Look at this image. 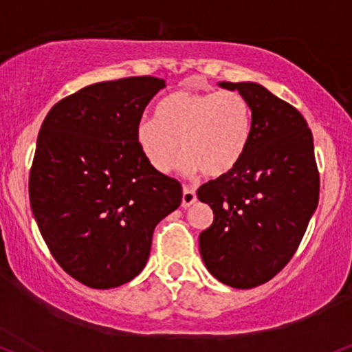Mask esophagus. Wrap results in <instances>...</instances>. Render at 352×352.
I'll list each match as a JSON object with an SVG mask.
<instances>
[{
    "mask_svg": "<svg viewBox=\"0 0 352 352\" xmlns=\"http://www.w3.org/2000/svg\"><path fill=\"white\" fill-rule=\"evenodd\" d=\"M197 201V196H196V190L192 188H189V186H184L183 188V207H189L192 206L194 202Z\"/></svg>",
    "mask_w": 352,
    "mask_h": 352,
    "instance_id": "34e87169",
    "label": "esophagus"
}]
</instances>
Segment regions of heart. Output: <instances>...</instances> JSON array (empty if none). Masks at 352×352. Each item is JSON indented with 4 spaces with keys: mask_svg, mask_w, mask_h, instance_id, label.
I'll list each match as a JSON object with an SVG mask.
<instances>
[{
    "mask_svg": "<svg viewBox=\"0 0 352 352\" xmlns=\"http://www.w3.org/2000/svg\"><path fill=\"white\" fill-rule=\"evenodd\" d=\"M250 138L251 106L236 91H175L156 106V117L137 125L138 146L160 173L171 171L183 150L186 173L223 176L241 162Z\"/></svg>",
    "mask_w": 352,
    "mask_h": 352,
    "instance_id": "heart-1",
    "label": "heart"
}]
</instances>
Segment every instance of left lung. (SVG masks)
I'll use <instances>...</instances> for the list:
<instances>
[{
	"label": "left lung",
	"instance_id": "8db88e82",
	"mask_svg": "<svg viewBox=\"0 0 352 352\" xmlns=\"http://www.w3.org/2000/svg\"><path fill=\"white\" fill-rule=\"evenodd\" d=\"M251 106L248 150L235 169L197 190L214 210L199 235L202 261L215 279L253 289L284 269L318 206L314 135L296 107L258 83H219Z\"/></svg>",
	"mask_w": 352,
	"mask_h": 352
}]
</instances>
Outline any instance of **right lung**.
Returning a JSON list of instances; mask_svg holds the SVG:
<instances>
[{"mask_svg":"<svg viewBox=\"0 0 352 352\" xmlns=\"http://www.w3.org/2000/svg\"><path fill=\"white\" fill-rule=\"evenodd\" d=\"M163 88L155 76L94 83L42 122L30 209L55 261L91 289L140 274L155 227L183 199L179 181L156 171L137 142L143 111Z\"/></svg>","mask_w":352,"mask_h":352,"instance_id":"right-lung-1","label":"right lung"}]
</instances>
